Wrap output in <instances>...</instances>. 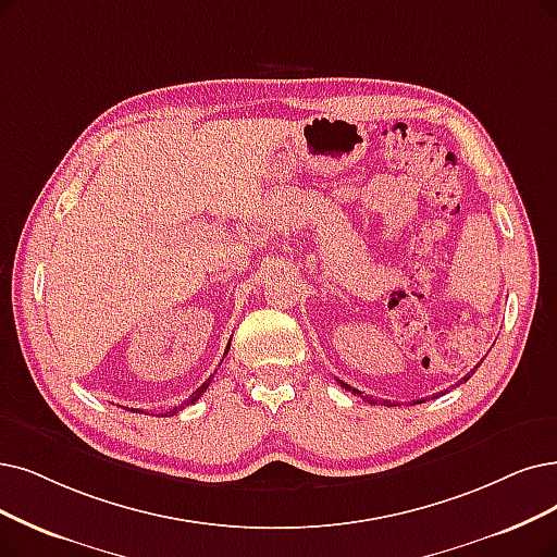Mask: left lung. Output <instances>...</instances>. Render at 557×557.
<instances>
[{
  "label": "left lung",
  "instance_id": "8db88e82",
  "mask_svg": "<svg viewBox=\"0 0 557 557\" xmlns=\"http://www.w3.org/2000/svg\"><path fill=\"white\" fill-rule=\"evenodd\" d=\"M475 368H478V366H475ZM473 372H475V370H471V374H473ZM471 374H466V376H463V382H469V380H471ZM338 384H341V386H343L345 391H349L351 395H361V391H356V388H351L349 384H345V382H341V380H338ZM368 403H370V405H376V403H374V399H368Z\"/></svg>",
  "mask_w": 557,
  "mask_h": 557
}]
</instances>
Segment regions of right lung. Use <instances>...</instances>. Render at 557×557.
<instances>
[{
  "label": "right lung",
  "mask_w": 557,
  "mask_h": 557,
  "mask_svg": "<svg viewBox=\"0 0 557 557\" xmlns=\"http://www.w3.org/2000/svg\"><path fill=\"white\" fill-rule=\"evenodd\" d=\"M228 349H231V345L226 347V354H228ZM210 382H212V376H210V380H206V382H203V386H198V388H196V391H194V393L189 395V399H187V403H185V405H181V407H173V409H171V411H166V413H171V416H173V413H175L177 409H183V407H187V405H194V403H196V399H198V397H201V395H203V393L208 391ZM166 413H162V416H166Z\"/></svg>",
  "instance_id": "add662e5"
}]
</instances>
